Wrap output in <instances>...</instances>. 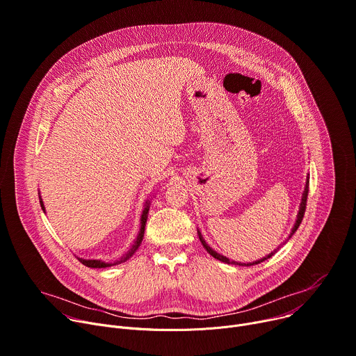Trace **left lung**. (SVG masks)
Returning a JSON list of instances; mask_svg holds the SVG:
<instances>
[{
	"instance_id": "obj_1",
	"label": "left lung",
	"mask_w": 356,
	"mask_h": 356,
	"mask_svg": "<svg viewBox=\"0 0 356 356\" xmlns=\"http://www.w3.org/2000/svg\"><path fill=\"white\" fill-rule=\"evenodd\" d=\"M308 186H309V177L307 179V183H305V188H304V193H302V199H301V204H300V210H298V214H297V220H296V222H294V227H293V230H291V233H289V236H288V240L293 237V234L298 230V227H300V224H301V221H302V217H304V213H305V207H307V197H308ZM197 234H199V238H200V241H202V244H203V247L207 250V252L210 254V255H213L214 258H217L218 261H222V263H225V264H236V266H245V267H250V266H254V264H260V263H263V261H266V260H268L270 257H273L275 252H277V250L281 247H278L277 250H274L273 252H270L268 255H266V257H263V258H260V260H257V261H252V263H237V261H230L227 257H224V255H221V254H218L217 251H214L207 243H206V240L203 238V236H202V233L197 230Z\"/></svg>"
}]
</instances>
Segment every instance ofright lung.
<instances>
[{"instance_id": "right-lung-1", "label": "right lung", "mask_w": 356, "mask_h": 356, "mask_svg": "<svg viewBox=\"0 0 356 356\" xmlns=\"http://www.w3.org/2000/svg\"><path fill=\"white\" fill-rule=\"evenodd\" d=\"M40 203H41V207H42V210L45 211V207H44V202H42V199H41V196H40ZM149 209H150V202L149 200H146V203H145V209H143V211H142V216H140V229H139V234H138V237H136V240H135V243L132 244V247L129 248L120 258H118V260H115V261H112V263H105V261H102V260H86V258H81V257H76L78 260L83 264V266H86V267H90V268H106V267H112V266H118V264H120V263H124V261H127L129 258H131L135 252H136V250L140 247V244H142V240H143V236H145V227H146V221H147V214H149Z\"/></svg>"}]
</instances>
